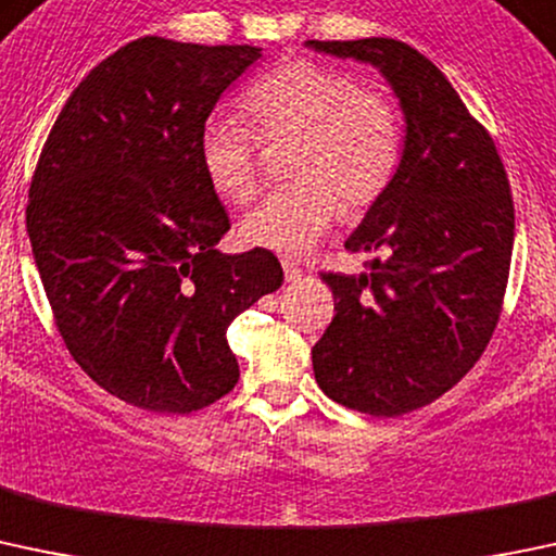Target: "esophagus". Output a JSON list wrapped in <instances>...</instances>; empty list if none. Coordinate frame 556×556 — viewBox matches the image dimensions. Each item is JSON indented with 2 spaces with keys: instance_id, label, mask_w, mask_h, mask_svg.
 I'll list each match as a JSON object with an SVG mask.
<instances>
[{
  "instance_id": "obj_1",
  "label": "esophagus",
  "mask_w": 556,
  "mask_h": 556,
  "mask_svg": "<svg viewBox=\"0 0 556 556\" xmlns=\"http://www.w3.org/2000/svg\"><path fill=\"white\" fill-rule=\"evenodd\" d=\"M282 268H285V279H288V282H298V279L303 277V271H301V268H298V263H293V261L285 258L282 261Z\"/></svg>"
}]
</instances>
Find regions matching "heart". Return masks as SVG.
Returning <instances> with one entry per match:
<instances>
[{
	"label": "heart",
	"instance_id": "b5f03b06",
	"mask_svg": "<svg viewBox=\"0 0 556 556\" xmlns=\"http://www.w3.org/2000/svg\"><path fill=\"white\" fill-rule=\"evenodd\" d=\"M242 122L210 116L200 130L207 184L226 202L258 194L263 143L293 140L290 178L239 224L248 248L303 255L346 213L372 207L394 180L402 122L381 87L359 85L327 63L293 58L244 90Z\"/></svg>",
	"mask_w": 556,
	"mask_h": 556
}]
</instances>
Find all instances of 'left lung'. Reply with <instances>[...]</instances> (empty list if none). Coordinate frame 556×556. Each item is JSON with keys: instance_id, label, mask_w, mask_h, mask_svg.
Listing matches in <instances>:
<instances>
[{"instance_id": "8db88e82", "label": "left lung", "mask_w": 556, "mask_h": 556, "mask_svg": "<svg viewBox=\"0 0 556 556\" xmlns=\"http://www.w3.org/2000/svg\"><path fill=\"white\" fill-rule=\"evenodd\" d=\"M306 45L376 66L405 114L394 180L346 239L378 255L359 277L323 271L336 317L312 349L332 402L394 418L440 400L493 338L514 248L509 178L490 132L410 45Z\"/></svg>"}]
</instances>
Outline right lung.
<instances>
[{
  "mask_svg": "<svg viewBox=\"0 0 556 556\" xmlns=\"http://www.w3.org/2000/svg\"><path fill=\"white\" fill-rule=\"evenodd\" d=\"M250 45L143 37L66 101L34 170L26 229L63 343L109 394L191 413L237 386L226 330L285 274L268 250L224 255L229 215L200 130Z\"/></svg>",
  "mask_w": 556,
  "mask_h": 556,
  "instance_id": "right-lung-1",
  "label": "right lung"
}]
</instances>
